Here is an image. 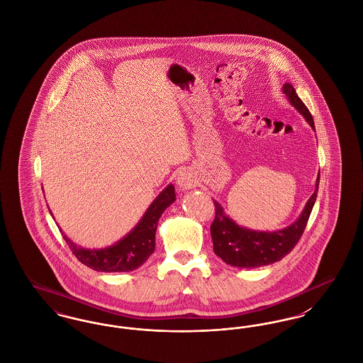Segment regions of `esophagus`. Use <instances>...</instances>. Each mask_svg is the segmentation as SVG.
I'll list each match as a JSON object with an SVG mask.
<instances>
[{
    "label": "esophagus",
    "instance_id": "obj_1",
    "mask_svg": "<svg viewBox=\"0 0 363 363\" xmlns=\"http://www.w3.org/2000/svg\"><path fill=\"white\" fill-rule=\"evenodd\" d=\"M177 182H178L179 188H182L184 190L190 189L196 185V178L188 172H181L178 174Z\"/></svg>",
    "mask_w": 363,
    "mask_h": 363
}]
</instances>
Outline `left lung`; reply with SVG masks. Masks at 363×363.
<instances>
[{"label":"left lung","instance_id":"1","mask_svg":"<svg viewBox=\"0 0 363 363\" xmlns=\"http://www.w3.org/2000/svg\"><path fill=\"white\" fill-rule=\"evenodd\" d=\"M283 92L287 96L289 102L305 117L314 129V122L311 111L305 104L299 99L291 84L286 83L283 86ZM320 184V174L315 179V189L308 200L301 216L293 225L277 230V231H255L246 227L237 225L230 219L218 201L215 204V219L211 225V237L213 242V252L216 256L225 261V264L238 268H257L262 265L274 264L287 256L302 237L311 209L317 199Z\"/></svg>","mask_w":363,"mask_h":363}]
</instances>
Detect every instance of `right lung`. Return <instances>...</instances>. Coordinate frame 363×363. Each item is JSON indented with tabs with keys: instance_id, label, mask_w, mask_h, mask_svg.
<instances>
[{
	"instance_id": "right-lung-1",
	"label": "right lung",
	"mask_w": 363,
	"mask_h": 363,
	"mask_svg": "<svg viewBox=\"0 0 363 363\" xmlns=\"http://www.w3.org/2000/svg\"><path fill=\"white\" fill-rule=\"evenodd\" d=\"M175 201L170 184L145 211L136 227L122 240L104 249H84L70 241L62 233L76 259L98 272H129L138 269L155 250L156 227L164 209ZM61 231V230H60Z\"/></svg>"
}]
</instances>
